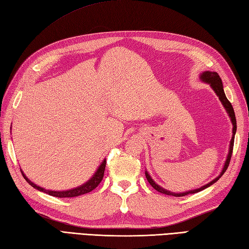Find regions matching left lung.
<instances>
[{
    "instance_id": "left-lung-1",
    "label": "left lung",
    "mask_w": 249,
    "mask_h": 249,
    "mask_svg": "<svg viewBox=\"0 0 249 249\" xmlns=\"http://www.w3.org/2000/svg\"><path fill=\"white\" fill-rule=\"evenodd\" d=\"M200 79L203 80L204 83H207L209 84L211 88L213 89V91L215 92V94L218 96L219 101L222 102L224 108L226 109V111L229 115V118L231 120V123H232V138H231V141H230V145H229V153L227 155V159L226 161H225V164H224V167L223 170L221 172V174H219L215 179H213L212 181H210L209 183H207L206 186L201 187V188H198V189H195V190H191V191H187V192H183V193H174V192H171V191L169 190H165L163 189L162 187H160L159 184L156 183L152 177L149 176V174L147 172H145V176H146V179L147 181L149 182V184L155 189L157 190L158 192L162 193V194H165V195H172V196H176V197H180V196H186V195H189V194H194V193H197V192H200V191L205 190L206 188L210 187L211 184H213L214 182H216L219 178H221L223 176V174L225 172H226L227 167L229 165V162H230V159H231V155H232V149H233V143H234V136H235V131H236V120H235V114H234V110H233V107L232 105H231V103L227 100L226 95H225V92H224V88H223V83H222V79L221 77L218 76V74L216 72H210V71H206V72H203L200 74Z\"/></svg>"
}]
</instances>
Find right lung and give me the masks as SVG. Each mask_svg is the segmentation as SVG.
<instances>
[{"mask_svg": "<svg viewBox=\"0 0 249 249\" xmlns=\"http://www.w3.org/2000/svg\"><path fill=\"white\" fill-rule=\"evenodd\" d=\"M105 167H106V160H104L103 162L101 163V165L98 166V169L96 170V172L94 173V175L92 176L88 181L86 183L82 184V186H79L75 189H71V190H67V191H52V190H46L44 188H41L37 186V184H35L33 181H31L30 179H28L23 171L21 170V173L23 177L25 178V180L31 184V186L35 189H37L39 191H41V192H44L46 194H49L51 196H55V197H76V196L79 195H83L86 193H89L91 192L92 190H94L100 182L103 180V177H104V172H105Z\"/></svg>", "mask_w": 249, "mask_h": 249, "instance_id": "obj_1", "label": "right lung"}]
</instances>
